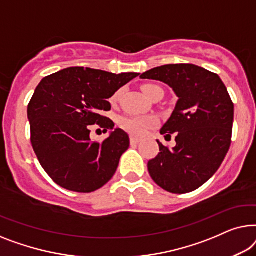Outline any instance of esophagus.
<instances>
[{"label":"esophagus","instance_id":"esophagus-1","mask_svg":"<svg viewBox=\"0 0 256 256\" xmlns=\"http://www.w3.org/2000/svg\"><path fill=\"white\" fill-rule=\"evenodd\" d=\"M130 142H131V145H136V144L140 142V139L136 138V136H131V139H130Z\"/></svg>","mask_w":256,"mask_h":256}]
</instances>
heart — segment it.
<instances>
[{"label":"heart","instance_id":"heart-1","mask_svg":"<svg viewBox=\"0 0 256 256\" xmlns=\"http://www.w3.org/2000/svg\"><path fill=\"white\" fill-rule=\"evenodd\" d=\"M142 90L148 98L152 100L158 92H164L162 88L156 84H145L142 86ZM118 97H120V92L114 94L110 97V103H116ZM156 124V118L147 116V117H136V116H124L120 120V126L128 132L130 134L142 136L146 130L150 126H153Z\"/></svg>","mask_w":256,"mask_h":256}]
</instances>
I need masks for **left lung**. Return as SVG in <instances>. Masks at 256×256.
<instances>
[{"instance_id": "1", "label": "left lung", "mask_w": 256, "mask_h": 256, "mask_svg": "<svg viewBox=\"0 0 256 256\" xmlns=\"http://www.w3.org/2000/svg\"><path fill=\"white\" fill-rule=\"evenodd\" d=\"M140 78L164 82L178 97L160 131L176 133V146L158 142L160 153L147 164L150 178L168 192H192L214 176L228 152L234 104L220 78L196 64H164Z\"/></svg>"}]
</instances>
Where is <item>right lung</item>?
Masks as SVG:
<instances>
[{"mask_svg":"<svg viewBox=\"0 0 256 256\" xmlns=\"http://www.w3.org/2000/svg\"><path fill=\"white\" fill-rule=\"evenodd\" d=\"M138 73L114 74L70 67L42 78L28 106L31 144L39 164L61 188L92 192L112 178L130 146L123 130L116 128L102 142H92V125L112 130L104 116L108 98Z\"/></svg>","mask_w":256,"mask_h":256,"instance_id":"right-lung-1","label":"right lung"}]
</instances>
